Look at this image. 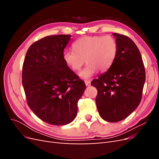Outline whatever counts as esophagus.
Returning a JSON list of instances; mask_svg holds the SVG:
<instances>
[{
    "instance_id": "34e87169",
    "label": "esophagus",
    "mask_w": 159,
    "mask_h": 159,
    "mask_svg": "<svg viewBox=\"0 0 159 159\" xmlns=\"http://www.w3.org/2000/svg\"><path fill=\"white\" fill-rule=\"evenodd\" d=\"M85 85L88 87V86L91 85V81L89 80H85Z\"/></svg>"
}]
</instances>
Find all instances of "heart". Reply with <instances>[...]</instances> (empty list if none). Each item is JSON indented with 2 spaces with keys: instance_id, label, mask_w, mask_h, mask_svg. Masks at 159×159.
<instances>
[{
  "instance_id": "b5f03b06",
  "label": "heart",
  "mask_w": 159,
  "mask_h": 159,
  "mask_svg": "<svg viewBox=\"0 0 159 159\" xmlns=\"http://www.w3.org/2000/svg\"><path fill=\"white\" fill-rule=\"evenodd\" d=\"M73 48L74 51L68 50L64 52V60L71 70L78 71L86 60L87 66L79 74L84 80L91 78L98 70H107L118 51L116 40L110 35L84 36L75 41Z\"/></svg>"
}]
</instances>
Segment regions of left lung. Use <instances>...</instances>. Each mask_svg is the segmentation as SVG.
Segmentation results:
<instances>
[{"mask_svg": "<svg viewBox=\"0 0 159 159\" xmlns=\"http://www.w3.org/2000/svg\"><path fill=\"white\" fill-rule=\"evenodd\" d=\"M118 51L113 64L91 85L98 89L96 105L102 118L118 122L127 118L141 102L145 70L141 53L128 36L113 33Z\"/></svg>", "mask_w": 159, "mask_h": 159, "instance_id": "8db88e82", "label": "left lung"}]
</instances>
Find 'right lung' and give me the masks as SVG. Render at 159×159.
<instances>
[{"label": "right lung", "mask_w": 159, "mask_h": 159, "mask_svg": "<svg viewBox=\"0 0 159 159\" xmlns=\"http://www.w3.org/2000/svg\"><path fill=\"white\" fill-rule=\"evenodd\" d=\"M71 36H48L33 43L22 66V82L28 106L42 121L54 125L74 121L86 88L64 60Z\"/></svg>", "instance_id": "obj_1"}]
</instances>
